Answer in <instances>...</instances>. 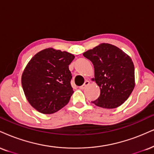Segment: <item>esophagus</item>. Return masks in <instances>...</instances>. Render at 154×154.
<instances>
[{
  "instance_id": "obj_1",
  "label": "esophagus",
  "mask_w": 154,
  "mask_h": 154,
  "mask_svg": "<svg viewBox=\"0 0 154 154\" xmlns=\"http://www.w3.org/2000/svg\"><path fill=\"white\" fill-rule=\"evenodd\" d=\"M89 85H90V82H89L88 80H86V81H85V82L84 84H83V85H82V86L79 87V88H80V89H85V88H86L87 86H88Z\"/></svg>"
}]
</instances>
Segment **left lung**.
Instances as JSON below:
<instances>
[{
	"label": "left lung",
	"instance_id": "left-lung-1",
	"mask_svg": "<svg viewBox=\"0 0 154 154\" xmlns=\"http://www.w3.org/2000/svg\"><path fill=\"white\" fill-rule=\"evenodd\" d=\"M94 65L95 81L100 89L99 97L92 103L98 107L113 109L127 100L135 88L134 64L123 50L102 43L83 53Z\"/></svg>",
	"mask_w": 154,
	"mask_h": 154
}]
</instances>
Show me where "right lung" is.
<instances>
[{
  "instance_id": "1",
  "label": "right lung",
  "mask_w": 154,
  "mask_h": 154,
  "mask_svg": "<svg viewBox=\"0 0 154 154\" xmlns=\"http://www.w3.org/2000/svg\"><path fill=\"white\" fill-rule=\"evenodd\" d=\"M75 56L67 51L47 48L36 53L21 76L28 102L43 114H52L69 103L73 93L69 65Z\"/></svg>"
}]
</instances>
